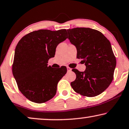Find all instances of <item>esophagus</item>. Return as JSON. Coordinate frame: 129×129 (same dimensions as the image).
<instances>
[{
	"instance_id": "34e87169",
	"label": "esophagus",
	"mask_w": 129,
	"mask_h": 129,
	"mask_svg": "<svg viewBox=\"0 0 129 129\" xmlns=\"http://www.w3.org/2000/svg\"><path fill=\"white\" fill-rule=\"evenodd\" d=\"M67 70H68V72H70V71H72V69L69 68V66H68L67 67Z\"/></svg>"
}]
</instances>
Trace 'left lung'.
Instances as JSON below:
<instances>
[{"instance_id":"8db88e82","label":"left lung","mask_w":129,"mask_h":129,"mask_svg":"<svg viewBox=\"0 0 129 129\" xmlns=\"http://www.w3.org/2000/svg\"><path fill=\"white\" fill-rule=\"evenodd\" d=\"M67 31L69 40L77 49V58L81 59L86 66L84 72L72 69L76 78L71 86L81 95H98L109 86L113 78L116 60L111 43L96 29L74 28Z\"/></svg>"}]
</instances>
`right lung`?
Returning a JSON list of instances; mask_svg holds the SVG:
<instances>
[{
    "mask_svg": "<svg viewBox=\"0 0 129 129\" xmlns=\"http://www.w3.org/2000/svg\"><path fill=\"white\" fill-rule=\"evenodd\" d=\"M66 29H40L24 36L14 52L13 74L18 88L28 100L41 104L55 95L57 83L67 72L66 66L59 69L48 66L55 56L56 48L67 37Z\"/></svg>",
    "mask_w": 129,
    "mask_h": 129,
    "instance_id": "right-lung-1",
    "label": "right lung"
}]
</instances>
